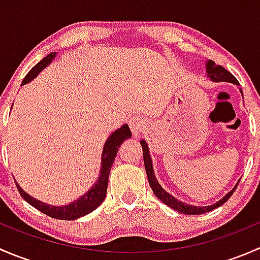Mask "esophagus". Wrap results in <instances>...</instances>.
I'll return each mask as SVG.
<instances>
[{"mask_svg":"<svg viewBox=\"0 0 260 260\" xmlns=\"http://www.w3.org/2000/svg\"><path fill=\"white\" fill-rule=\"evenodd\" d=\"M129 127L132 131L133 136L138 137L146 128V119L142 115H135L129 119Z\"/></svg>","mask_w":260,"mask_h":260,"instance_id":"1","label":"esophagus"}]
</instances>
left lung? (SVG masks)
<instances>
[{"instance_id": "8db88e82", "label": "left lung", "mask_w": 260, "mask_h": 260, "mask_svg": "<svg viewBox=\"0 0 260 260\" xmlns=\"http://www.w3.org/2000/svg\"><path fill=\"white\" fill-rule=\"evenodd\" d=\"M206 73H208V77L210 78L212 81H229V83L235 84V85H239V81L237 80V78L232 74L230 72H228L225 68H222L221 65H216L212 60H208L206 61ZM141 145H142L143 149V161H145V167H146V174L147 179H148L149 186H151L152 191H153L154 195L159 199L164 204H166L167 206H170L174 210L181 212V214H187V215H199V214H205V212H209L214 209L219 208L222 204L226 203L229 200L230 196L234 193L235 188L239 185V181H238L237 185L234 186L232 191L226 193L221 200H219L217 203H215L214 205L210 206H192V205H186L185 203H181V201L175 199L174 196L170 195L169 192L162 188V186L159 185L158 181H157L156 176H154L153 172V166H152V159L151 156H149V149L148 146H147L146 141H141Z\"/></svg>"}]
</instances>
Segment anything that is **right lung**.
Here are the masks:
<instances>
[{
    "label": "right lung",
    "instance_id": "obj_1",
    "mask_svg": "<svg viewBox=\"0 0 260 260\" xmlns=\"http://www.w3.org/2000/svg\"><path fill=\"white\" fill-rule=\"evenodd\" d=\"M55 56H56V52H51L48 56L44 57L40 62H38V64L26 74L25 79L22 80L21 85H25V84L30 83L32 79H35V78L38 77L39 73L43 69H45L50 62L52 61V59H54ZM131 137H132V133H131L128 124H123L122 127L118 128L117 131H114V132L109 136L108 140L106 141V145L103 147L101 174H99L98 180L95 181L93 187L89 188L88 192H85L83 196H80L78 200L70 203L69 205L52 206L48 205V204L45 203H41V201L36 200L32 196L28 195L27 192H25V191L20 187V185L15 181L18 192L22 196L23 200L27 201L30 205H32L34 208L38 209L39 211L44 212V214H46L48 216L54 217V219L75 220L84 216V215H88L89 212L95 210V209L103 203L104 199H106L107 187H108L109 172H111V167L112 165H113L115 156H117L118 149H119L120 145H122L125 140H128V138Z\"/></svg>",
    "mask_w": 260,
    "mask_h": 260
}]
</instances>
